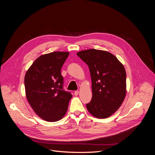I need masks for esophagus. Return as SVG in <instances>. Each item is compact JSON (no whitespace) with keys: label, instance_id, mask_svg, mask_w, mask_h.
Wrapping results in <instances>:
<instances>
[{"label":"esophagus","instance_id":"34e87169","mask_svg":"<svg viewBox=\"0 0 155 155\" xmlns=\"http://www.w3.org/2000/svg\"><path fill=\"white\" fill-rule=\"evenodd\" d=\"M78 94H79V91H76L74 92V95L75 96H78Z\"/></svg>","mask_w":155,"mask_h":155}]
</instances>
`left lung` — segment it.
Returning <instances> with one entry per match:
<instances>
[{
	"label": "left lung",
	"mask_w": 155,
	"mask_h": 155,
	"mask_svg": "<svg viewBox=\"0 0 155 155\" xmlns=\"http://www.w3.org/2000/svg\"><path fill=\"white\" fill-rule=\"evenodd\" d=\"M89 68L92 97L86 105L90 113L106 118L119 109L126 94V72L124 65L114 55L96 49L77 54Z\"/></svg>",
	"instance_id": "obj_1"
}]
</instances>
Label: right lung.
Wrapping results in <instances>:
<instances>
[{"instance_id": "obj_1", "label": "right lung", "mask_w": 155, "mask_h": 155, "mask_svg": "<svg viewBox=\"0 0 155 155\" xmlns=\"http://www.w3.org/2000/svg\"><path fill=\"white\" fill-rule=\"evenodd\" d=\"M69 53L54 51L42 55L33 63L25 78L26 96L40 118L54 122L66 114L71 93L63 88L61 70Z\"/></svg>"}]
</instances>
